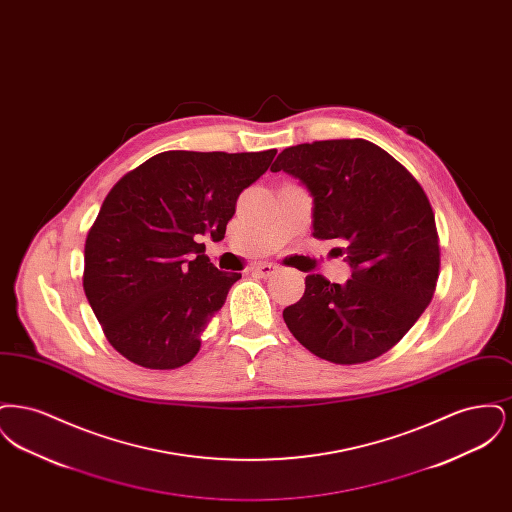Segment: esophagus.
<instances>
[{
    "label": "esophagus",
    "instance_id": "esophagus-1",
    "mask_svg": "<svg viewBox=\"0 0 512 512\" xmlns=\"http://www.w3.org/2000/svg\"><path fill=\"white\" fill-rule=\"evenodd\" d=\"M257 276H261V278H268V276H272L278 267H274V265H270V263H261V265H255V267L251 268Z\"/></svg>",
    "mask_w": 512,
    "mask_h": 512
}]
</instances>
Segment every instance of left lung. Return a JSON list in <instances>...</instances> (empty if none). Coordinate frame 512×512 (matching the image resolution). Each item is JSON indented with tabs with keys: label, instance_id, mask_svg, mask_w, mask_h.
<instances>
[{
	"label": "left lung",
	"instance_id": "left-lung-1",
	"mask_svg": "<svg viewBox=\"0 0 512 512\" xmlns=\"http://www.w3.org/2000/svg\"><path fill=\"white\" fill-rule=\"evenodd\" d=\"M270 171L297 178L313 197V236L340 240L351 278H305L284 309L295 340L338 365L366 363L401 340L434 297L439 274L430 201L388 151L355 140L284 149Z\"/></svg>",
	"mask_w": 512,
	"mask_h": 512
}]
</instances>
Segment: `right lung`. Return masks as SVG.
Wrapping results in <instances>:
<instances>
[{
	"label": "right lung",
	"instance_id": "1",
	"mask_svg": "<svg viewBox=\"0 0 512 512\" xmlns=\"http://www.w3.org/2000/svg\"><path fill=\"white\" fill-rule=\"evenodd\" d=\"M274 155L163 151L113 186L84 245V292L122 357L155 370L194 359L242 278L215 267L201 238H224L238 197Z\"/></svg>",
	"mask_w": 512,
	"mask_h": 512
}]
</instances>
